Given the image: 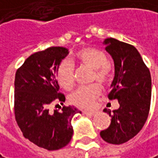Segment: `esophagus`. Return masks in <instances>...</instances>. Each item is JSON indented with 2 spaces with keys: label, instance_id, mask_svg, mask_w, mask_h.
<instances>
[{
  "label": "esophagus",
  "instance_id": "obj_1",
  "mask_svg": "<svg viewBox=\"0 0 158 158\" xmlns=\"http://www.w3.org/2000/svg\"><path fill=\"white\" fill-rule=\"evenodd\" d=\"M83 113L85 115H88V116H94L96 114V111H87V110H85V111H83Z\"/></svg>",
  "mask_w": 158,
  "mask_h": 158
}]
</instances>
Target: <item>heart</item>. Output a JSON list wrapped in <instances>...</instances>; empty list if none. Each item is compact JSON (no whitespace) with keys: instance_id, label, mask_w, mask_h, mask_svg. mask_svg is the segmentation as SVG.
I'll return each mask as SVG.
<instances>
[{"instance_id":"obj_1","label":"heart","mask_w":158,"mask_h":158,"mask_svg":"<svg viewBox=\"0 0 158 158\" xmlns=\"http://www.w3.org/2000/svg\"><path fill=\"white\" fill-rule=\"evenodd\" d=\"M76 60L93 69L92 81L100 85H107L111 79L112 70L108 64V58L104 51L95 48H84L79 50L76 55ZM57 79L59 84L65 89H69L74 85V66L68 60H62L57 68ZM101 92L98 84L88 87H81L69 96L70 102L81 108H93L96 99Z\"/></svg>"}]
</instances>
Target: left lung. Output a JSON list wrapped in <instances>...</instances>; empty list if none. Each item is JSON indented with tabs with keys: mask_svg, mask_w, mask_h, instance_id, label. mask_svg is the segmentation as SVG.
<instances>
[{
	"mask_svg": "<svg viewBox=\"0 0 158 158\" xmlns=\"http://www.w3.org/2000/svg\"><path fill=\"white\" fill-rule=\"evenodd\" d=\"M104 43L115 65V77L108 98L110 100L118 99L119 108L113 110L112 114L110 109L103 110L111 117V123L100 132V136L108 143L120 145L136 136L148 119L151 75L134 46L113 38L105 40Z\"/></svg>",
	"mask_w": 158,
	"mask_h": 158,
	"instance_id": "8db88e82",
	"label": "left lung"
}]
</instances>
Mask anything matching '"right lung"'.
Returning <instances> with one entry per match:
<instances>
[{
	"instance_id": "right-lung-1",
	"label": "right lung",
	"mask_w": 158,
	"mask_h": 158,
	"mask_svg": "<svg viewBox=\"0 0 158 158\" xmlns=\"http://www.w3.org/2000/svg\"><path fill=\"white\" fill-rule=\"evenodd\" d=\"M69 54L63 47H50L31 55L17 69L14 80V115L25 138L47 150L67 146L73 135L72 118L81 113L62 106L51 111L50 105L65 101L59 92L57 68ZM56 106H59L57 104Z\"/></svg>"
}]
</instances>
